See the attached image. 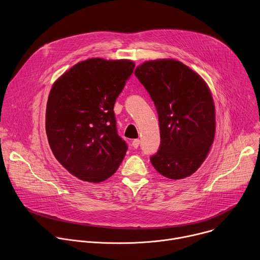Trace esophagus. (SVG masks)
I'll use <instances>...</instances> for the list:
<instances>
[{
  "mask_svg": "<svg viewBox=\"0 0 260 260\" xmlns=\"http://www.w3.org/2000/svg\"><path fill=\"white\" fill-rule=\"evenodd\" d=\"M139 143H140V140H139V139H134V140L132 141V146H133V148H137V147L139 146Z\"/></svg>",
  "mask_w": 260,
  "mask_h": 260,
  "instance_id": "1",
  "label": "esophagus"
}]
</instances>
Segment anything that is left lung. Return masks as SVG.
Masks as SVG:
<instances>
[{
	"label": "left lung",
	"instance_id": "8db88e82",
	"mask_svg": "<svg viewBox=\"0 0 260 260\" xmlns=\"http://www.w3.org/2000/svg\"><path fill=\"white\" fill-rule=\"evenodd\" d=\"M135 76L157 109L161 143L149 158L153 168L170 179L194 173L212 145L215 108L203 79L173 59L146 61Z\"/></svg>",
	"mask_w": 260,
	"mask_h": 260
}]
</instances>
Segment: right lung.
Instances as JSON below:
<instances>
[{"instance_id": "add662e5", "label": "right lung", "mask_w": 260, "mask_h": 260, "mask_svg": "<svg viewBox=\"0 0 260 260\" xmlns=\"http://www.w3.org/2000/svg\"><path fill=\"white\" fill-rule=\"evenodd\" d=\"M130 60L81 61L52 86L46 109V133L57 161L89 182L111 177L128 145L117 130L116 99L134 70Z\"/></svg>"}]
</instances>
